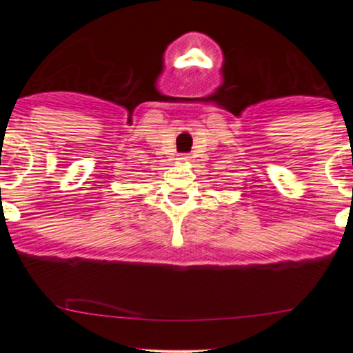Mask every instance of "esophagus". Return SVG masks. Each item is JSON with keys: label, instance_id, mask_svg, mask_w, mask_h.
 I'll use <instances>...</instances> for the list:
<instances>
[{"label": "esophagus", "instance_id": "esophagus-1", "mask_svg": "<svg viewBox=\"0 0 353 353\" xmlns=\"http://www.w3.org/2000/svg\"><path fill=\"white\" fill-rule=\"evenodd\" d=\"M179 161H181V163H185V161H189V156H188V154H181Z\"/></svg>", "mask_w": 353, "mask_h": 353}]
</instances>
